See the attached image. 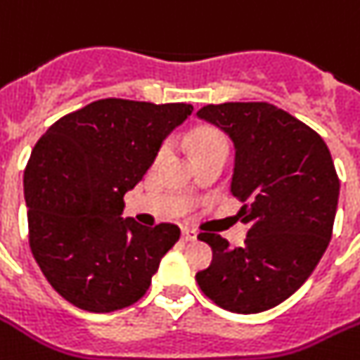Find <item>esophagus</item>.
<instances>
[{
	"label": "esophagus",
	"mask_w": 360,
	"mask_h": 360,
	"mask_svg": "<svg viewBox=\"0 0 360 360\" xmlns=\"http://www.w3.org/2000/svg\"><path fill=\"white\" fill-rule=\"evenodd\" d=\"M182 239L184 240H197V231L189 230V228H184V230H182Z\"/></svg>",
	"instance_id": "34e87169"
}]
</instances>
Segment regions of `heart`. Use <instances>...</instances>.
Instances as JSON below:
<instances>
[{
    "label": "heart",
    "instance_id": "obj_1",
    "mask_svg": "<svg viewBox=\"0 0 360 360\" xmlns=\"http://www.w3.org/2000/svg\"><path fill=\"white\" fill-rule=\"evenodd\" d=\"M193 153L200 154L206 150H212L215 147H228L224 134L215 129H198L193 134Z\"/></svg>",
    "mask_w": 360,
    "mask_h": 360
}]
</instances>
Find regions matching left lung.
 <instances>
[{"label": "left lung", "mask_w": 360, "mask_h": 360, "mask_svg": "<svg viewBox=\"0 0 360 360\" xmlns=\"http://www.w3.org/2000/svg\"><path fill=\"white\" fill-rule=\"evenodd\" d=\"M197 115L233 141L231 195L248 224L239 248L198 236L213 259L197 283L219 307L261 313L296 292L328 248L340 191L333 158L313 129L269 103L207 105Z\"/></svg>", "instance_id": "obj_1"}]
</instances>
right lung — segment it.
<instances>
[{
    "label": "right lung",
    "mask_w": 360,
    "mask_h": 360,
    "mask_svg": "<svg viewBox=\"0 0 360 360\" xmlns=\"http://www.w3.org/2000/svg\"><path fill=\"white\" fill-rule=\"evenodd\" d=\"M186 103L101 99L53 123L23 173L29 245L53 289L75 307L112 313L136 304L180 239L176 224L123 219L124 193L163 139L191 115Z\"/></svg>",
    "instance_id": "1"
}]
</instances>
